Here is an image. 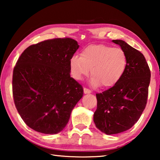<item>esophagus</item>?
Listing matches in <instances>:
<instances>
[{
  "label": "esophagus",
  "mask_w": 160,
  "mask_h": 160,
  "mask_svg": "<svg viewBox=\"0 0 160 160\" xmlns=\"http://www.w3.org/2000/svg\"><path fill=\"white\" fill-rule=\"evenodd\" d=\"M84 93H85V94H90V93H91V90H89V89H88V88H84Z\"/></svg>",
  "instance_id": "obj_1"
}]
</instances>
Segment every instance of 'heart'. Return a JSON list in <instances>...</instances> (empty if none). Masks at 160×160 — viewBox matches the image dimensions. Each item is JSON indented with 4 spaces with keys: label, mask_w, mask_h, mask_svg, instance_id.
I'll use <instances>...</instances> for the list:
<instances>
[{
    "label": "heart",
    "mask_w": 160,
    "mask_h": 160,
    "mask_svg": "<svg viewBox=\"0 0 160 160\" xmlns=\"http://www.w3.org/2000/svg\"><path fill=\"white\" fill-rule=\"evenodd\" d=\"M128 57L121 48L106 44H93L83 48L80 56L74 55L70 60L71 73L81 80L90 73L94 86L109 88L116 85L125 72Z\"/></svg>",
    "instance_id": "1"
}]
</instances>
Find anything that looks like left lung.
<instances>
[{
	"label": "left lung",
	"mask_w": 160,
	"mask_h": 160,
	"mask_svg": "<svg viewBox=\"0 0 160 160\" xmlns=\"http://www.w3.org/2000/svg\"><path fill=\"white\" fill-rule=\"evenodd\" d=\"M125 51L128 65L120 81L102 93L96 94L94 113L96 127L107 135L131 128L138 121L147 104L150 70L145 56L123 40H113Z\"/></svg>",
	"instance_id": "obj_1"
}]
</instances>
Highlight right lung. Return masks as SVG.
Here are the masks:
<instances>
[{"label":"right lung","mask_w":160,"mask_h":160,"mask_svg":"<svg viewBox=\"0 0 160 160\" xmlns=\"http://www.w3.org/2000/svg\"><path fill=\"white\" fill-rule=\"evenodd\" d=\"M79 48L71 38H55L29 46L13 69L12 95L29 128L45 134L63 131L83 95L70 78V60Z\"/></svg>","instance_id":"add662e5"}]
</instances>
